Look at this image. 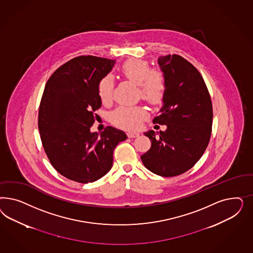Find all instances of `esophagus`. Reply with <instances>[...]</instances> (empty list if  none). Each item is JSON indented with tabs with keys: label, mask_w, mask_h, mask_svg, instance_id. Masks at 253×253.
<instances>
[{
	"label": "esophagus",
	"mask_w": 253,
	"mask_h": 253,
	"mask_svg": "<svg viewBox=\"0 0 253 253\" xmlns=\"http://www.w3.org/2000/svg\"><path fill=\"white\" fill-rule=\"evenodd\" d=\"M127 136L129 138H135L139 136V133L136 131H129L127 132Z\"/></svg>",
	"instance_id": "obj_1"
}]
</instances>
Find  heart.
Returning <instances> with one entry per match:
<instances>
[{
	"instance_id": "b5f03b06",
	"label": "heart",
	"mask_w": 253,
	"mask_h": 253,
	"mask_svg": "<svg viewBox=\"0 0 253 253\" xmlns=\"http://www.w3.org/2000/svg\"><path fill=\"white\" fill-rule=\"evenodd\" d=\"M123 77L137 84V94L152 106L160 105L166 96L168 83L163 71L151 69L149 63L139 58H130L120 68ZM97 94L102 103L112 99L113 81L110 76L102 78L97 84ZM147 116L143 106H121L110 113V121L117 126L129 130L140 127Z\"/></svg>"
}]
</instances>
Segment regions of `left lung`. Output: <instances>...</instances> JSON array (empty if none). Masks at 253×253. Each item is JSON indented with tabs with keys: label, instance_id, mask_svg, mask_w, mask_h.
Returning <instances> with one entry per match:
<instances>
[{
	"label": "left lung",
	"instance_id": "left-lung-1",
	"mask_svg": "<svg viewBox=\"0 0 253 253\" xmlns=\"http://www.w3.org/2000/svg\"><path fill=\"white\" fill-rule=\"evenodd\" d=\"M167 78L168 88L161 114L153 123L166 125L167 130L146 132L150 149L141 156L146 168L163 177L187 171L199 161L211 135L212 104L207 86L190 62L178 54L159 58Z\"/></svg>",
	"mask_w": 253,
	"mask_h": 253
}]
</instances>
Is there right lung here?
<instances>
[{
  "instance_id": "right-lung-1",
  "label": "right lung",
  "mask_w": 253,
  "mask_h": 253,
  "mask_svg": "<svg viewBox=\"0 0 253 253\" xmlns=\"http://www.w3.org/2000/svg\"><path fill=\"white\" fill-rule=\"evenodd\" d=\"M115 62L77 56L51 75L41 99L38 127L46 155L61 175L78 183H92L107 174L116 146L127 139L110 126L100 135L90 130L101 107L97 84Z\"/></svg>"
}]
</instances>
